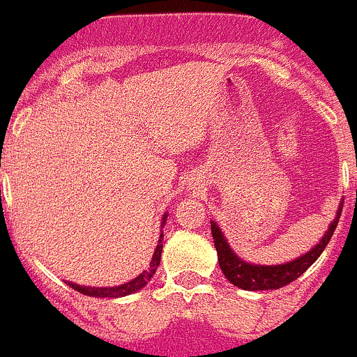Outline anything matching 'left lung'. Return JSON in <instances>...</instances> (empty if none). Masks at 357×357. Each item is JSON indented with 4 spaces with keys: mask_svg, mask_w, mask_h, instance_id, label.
Instances as JSON below:
<instances>
[{
    "mask_svg": "<svg viewBox=\"0 0 357 357\" xmlns=\"http://www.w3.org/2000/svg\"><path fill=\"white\" fill-rule=\"evenodd\" d=\"M342 206L338 208L337 219L331 222L329 229L326 231V235L322 236L321 242L310 250V252L303 254L298 259L289 261V263L284 264H275V266H263V264H249L245 261L240 259L229 245H227L226 238H224L222 231L219 229L215 222L212 224V236H213V245L217 250V259H219V266L222 270L224 277L233 284V286L240 287V289L245 291H266V289H280V287L287 286V284L294 282L298 277L305 273L312 264L317 261V257L321 256L322 250L326 249V245L329 243L331 236H333L335 229H337L338 219L342 215Z\"/></svg>",
    "mask_w": 357,
    "mask_h": 357,
    "instance_id": "8db88e82",
    "label": "left lung"
}]
</instances>
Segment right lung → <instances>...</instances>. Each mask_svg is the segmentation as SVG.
I'll list each match as a JSON object with an SVG mask.
<instances>
[{"instance_id": "add662e5", "label": "right lung", "mask_w": 357, "mask_h": 357, "mask_svg": "<svg viewBox=\"0 0 357 357\" xmlns=\"http://www.w3.org/2000/svg\"><path fill=\"white\" fill-rule=\"evenodd\" d=\"M165 219H162V224H165ZM161 252H162V235L159 236V243L154 250V256H152L151 264L147 266V270L142 271L137 278H133L131 282L128 284H122V286L117 287H84L79 286V284H73V282H68V286L73 287L75 291H79V293L86 294V296H94V298H121V296H128V294H133L137 291H140L142 287L147 286V282L152 278V275L155 273L158 270L159 263H161Z\"/></svg>"}]
</instances>
